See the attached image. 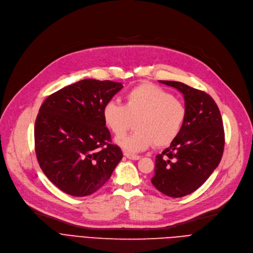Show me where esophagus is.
Listing matches in <instances>:
<instances>
[{
	"instance_id": "obj_1",
	"label": "esophagus",
	"mask_w": 253,
	"mask_h": 253,
	"mask_svg": "<svg viewBox=\"0 0 253 253\" xmlns=\"http://www.w3.org/2000/svg\"><path fill=\"white\" fill-rule=\"evenodd\" d=\"M124 155H125L126 158L130 159V160H139V159H140V156H139V155H133V154L126 153V152H125Z\"/></svg>"
}]
</instances>
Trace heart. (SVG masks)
I'll list each match as a JSON object with an SVG mask.
<instances>
[{
  "label": "heart",
  "instance_id": "b5f03b06",
  "mask_svg": "<svg viewBox=\"0 0 253 253\" xmlns=\"http://www.w3.org/2000/svg\"><path fill=\"white\" fill-rule=\"evenodd\" d=\"M103 121L116 137H121L131 120H136V132L116 139L126 152L138 153L171 144L179 135L186 117L184 103L160 86L141 84L125 96V105L109 101L103 107Z\"/></svg>",
  "mask_w": 253,
  "mask_h": 253
}]
</instances>
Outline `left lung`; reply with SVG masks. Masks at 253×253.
<instances>
[{"mask_svg":"<svg viewBox=\"0 0 253 253\" xmlns=\"http://www.w3.org/2000/svg\"><path fill=\"white\" fill-rule=\"evenodd\" d=\"M159 83L184 95L186 117L174 141L156 156L151 183L167 196L179 198L196 191L217 168L225 131L219 109L209 94L180 82Z\"/></svg>","mask_w":253,"mask_h":253,"instance_id":"1","label":"left lung"}]
</instances>
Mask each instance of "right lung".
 Returning <instances> with one entry per match:
<instances>
[{
  "mask_svg": "<svg viewBox=\"0 0 253 253\" xmlns=\"http://www.w3.org/2000/svg\"><path fill=\"white\" fill-rule=\"evenodd\" d=\"M124 85L83 80L50 95L35 125V149L48 179L71 196L93 194L123 158L103 121V107Z\"/></svg>",
  "mask_w": 253,
  "mask_h": 253,
  "instance_id": "add662e5",
  "label": "right lung"
}]
</instances>
